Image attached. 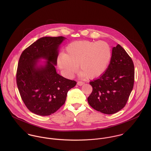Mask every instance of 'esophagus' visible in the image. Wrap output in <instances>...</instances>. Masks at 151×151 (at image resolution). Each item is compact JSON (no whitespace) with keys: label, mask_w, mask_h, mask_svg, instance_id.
I'll use <instances>...</instances> for the list:
<instances>
[{"label":"esophagus","mask_w":151,"mask_h":151,"mask_svg":"<svg viewBox=\"0 0 151 151\" xmlns=\"http://www.w3.org/2000/svg\"><path fill=\"white\" fill-rule=\"evenodd\" d=\"M84 84V83L83 82V81H78V82H77V85L79 86H83Z\"/></svg>","instance_id":"34e87169"}]
</instances>
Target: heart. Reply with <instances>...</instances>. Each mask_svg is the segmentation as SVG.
Returning a JSON list of instances; mask_svg holds the SVG:
<instances>
[{
	"instance_id": "b5f03b06",
	"label": "heart",
	"mask_w": 151,
	"mask_h": 151,
	"mask_svg": "<svg viewBox=\"0 0 151 151\" xmlns=\"http://www.w3.org/2000/svg\"><path fill=\"white\" fill-rule=\"evenodd\" d=\"M65 51L58 56V65L68 77L77 71L79 65L82 76L97 78L106 71L111 58V47L104 41H74L65 47Z\"/></svg>"
}]
</instances>
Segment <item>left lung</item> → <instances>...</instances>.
Instances as JSON below:
<instances>
[{"mask_svg": "<svg viewBox=\"0 0 151 151\" xmlns=\"http://www.w3.org/2000/svg\"><path fill=\"white\" fill-rule=\"evenodd\" d=\"M134 83V65L126 50L117 45L112 49L110 63L105 73L89 83L92 91L88 102L95 110L111 114L124 108Z\"/></svg>", "mask_w": 151, "mask_h": 151, "instance_id": "left-lung-1", "label": "left lung"}]
</instances>
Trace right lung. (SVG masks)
<instances>
[{"label":"right lung","instance_id":"add662e5","mask_svg":"<svg viewBox=\"0 0 151 151\" xmlns=\"http://www.w3.org/2000/svg\"><path fill=\"white\" fill-rule=\"evenodd\" d=\"M63 37H45L27 47L20 57L16 73V82L22 100L31 112L49 116L65 104L67 92L77 84L56 72L58 47ZM41 58L48 62L37 67Z\"/></svg>","mask_w":151,"mask_h":151}]
</instances>
